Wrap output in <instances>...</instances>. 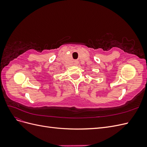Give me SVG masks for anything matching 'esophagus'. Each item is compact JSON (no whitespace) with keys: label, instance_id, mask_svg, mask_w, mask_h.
Here are the masks:
<instances>
[{"label":"esophagus","instance_id":"obj_1","mask_svg":"<svg viewBox=\"0 0 147 147\" xmlns=\"http://www.w3.org/2000/svg\"><path fill=\"white\" fill-rule=\"evenodd\" d=\"M78 64V63L77 61H75V65H77Z\"/></svg>","mask_w":147,"mask_h":147}]
</instances>
